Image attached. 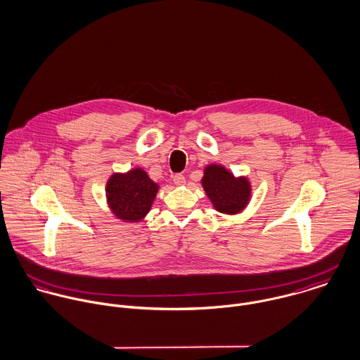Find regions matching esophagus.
<instances>
[{"mask_svg": "<svg viewBox=\"0 0 360 360\" xmlns=\"http://www.w3.org/2000/svg\"><path fill=\"white\" fill-rule=\"evenodd\" d=\"M173 183H174L176 186H183V184L186 183V177H184L181 173H177V174L173 176Z\"/></svg>", "mask_w": 360, "mask_h": 360, "instance_id": "34e87169", "label": "esophagus"}]
</instances>
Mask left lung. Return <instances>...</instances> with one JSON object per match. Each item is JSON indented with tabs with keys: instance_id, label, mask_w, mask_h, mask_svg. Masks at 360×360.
Returning a JSON list of instances; mask_svg holds the SVG:
<instances>
[{
	"instance_id": "8db88e82",
	"label": "left lung",
	"mask_w": 360,
	"mask_h": 360,
	"mask_svg": "<svg viewBox=\"0 0 360 360\" xmlns=\"http://www.w3.org/2000/svg\"><path fill=\"white\" fill-rule=\"evenodd\" d=\"M202 186L213 206L223 213H237L250 201L251 188L247 179H236L223 166H207Z\"/></svg>"
}]
</instances>
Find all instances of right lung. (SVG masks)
Segmentation results:
<instances>
[{
	"label": "right lung",
	"instance_id": "1",
	"mask_svg": "<svg viewBox=\"0 0 360 360\" xmlns=\"http://www.w3.org/2000/svg\"><path fill=\"white\" fill-rule=\"evenodd\" d=\"M158 184L143 169L126 174H113L106 186V198L112 212L122 220L139 221L151 209Z\"/></svg>",
	"mask_w": 360,
	"mask_h": 360
}]
</instances>
